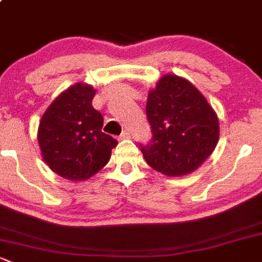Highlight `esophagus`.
<instances>
[{"label":"esophagus","mask_w":262,"mask_h":262,"mask_svg":"<svg viewBox=\"0 0 262 262\" xmlns=\"http://www.w3.org/2000/svg\"><path fill=\"white\" fill-rule=\"evenodd\" d=\"M120 138H122V139L130 138V132H129V130H124L123 133H122V136H120Z\"/></svg>","instance_id":"34e87169"}]
</instances>
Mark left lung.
<instances>
[{
	"mask_svg": "<svg viewBox=\"0 0 262 262\" xmlns=\"http://www.w3.org/2000/svg\"><path fill=\"white\" fill-rule=\"evenodd\" d=\"M145 109L153 138L140 150L157 172L168 177L191 174L216 148V112L187 79L174 74L162 76L148 93Z\"/></svg>",
	"mask_w": 262,
	"mask_h": 262,
	"instance_id": "8db88e82",
	"label": "left lung"
}]
</instances>
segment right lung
Listing matches in <instances>:
<instances>
[{"mask_svg":"<svg viewBox=\"0 0 262 262\" xmlns=\"http://www.w3.org/2000/svg\"><path fill=\"white\" fill-rule=\"evenodd\" d=\"M95 89L76 82L49 105L38 124L37 140L49 168L69 181L89 180L106 166L118 144L103 133V115L93 108Z\"/></svg>","mask_w":262,"mask_h":262,"instance_id":"right-lung-1","label":"right lung"}]
</instances>
